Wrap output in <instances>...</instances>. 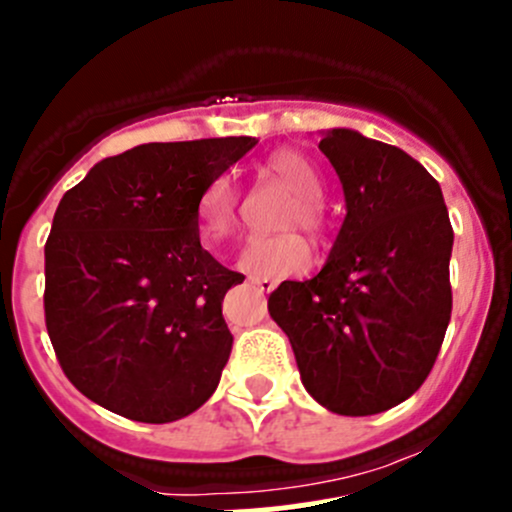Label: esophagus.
<instances>
[{"label":"esophagus","instance_id":"34e87169","mask_svg":"<svg viewBox=\"0 0 512 512\" xmlns=\"http://www.w3.org/2000/svg\"><path fill=\"white\" fill-rule=\"evenodd\" d=\"M250 285L257 287L260 292H272L277 287V280H272V277H257L252 275L250 277Z\"/></svg>","mask_w":512,"mask_h":512}]
</instances>
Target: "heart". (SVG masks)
Returning a JSON list of instances; mask_svg holds the SVG:
<instances>
[{
    "mask_svg": "<svg viewBox=\"0 0 512 512\" xmlns=\"http://www.w3.org/2000/svg\"><path fill=\"white\" fill-rule=\"evenodd\" d=\"M267 175L292 192V200L282 210L280 227H302L310 235H325L330 227L325 202H322V177L317 167L297 150H280L267 160ZM197 222L205 240H227L240 227V195L230 177H217L202 192L197 205ZM312 255L307 242L295 232L272 237H257L242 252V270L260 277L295 275L310 265Z\"/></svg>",
    "mask_w": 512,
    "mask_h": 512,
    "instance_id": "obj_1",
    "label": "heart"
}]
</instances>
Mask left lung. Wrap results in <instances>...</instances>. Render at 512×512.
<instances>
[{
    "label": "left lung",
    "instance_id": "8db88e82",
    "mask_svg": "<svg viewBox=\"0 0 512 512\" xmlns=\"http://www.w3.org/2000/svg\"><path fill=\"white\" fill-rule=\"evenodd\" d=\"M347 215L325 267L267 300L302 385L337 415L408 400L438 360L450 312L453 225L438 180L400 147L330 130Z\"/></svg>",
    "mask_w": 512,
    "mask_h": 512
}]
</instances>
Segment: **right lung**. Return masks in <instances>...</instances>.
I'll return each instance as SVG.
<instances>
[{
    "label": "right lung",
    "mask_w": 512,
    "mask_h": 512,
    "mask_svg": "<svg viewBox=\"0 0 512 512\" xmlns=\"http://www.w3.org/2000/svg\"><path fill=\"white\" fill-rule=\"evenodd\" d=\"M255 137L150 142L64 192L44 245V322L92 403L172 423L207 403L232 352L222 300L245 275L200 245L197 205Z\"/></svg>",
    "instance_id": "1"
}]
</instances>
